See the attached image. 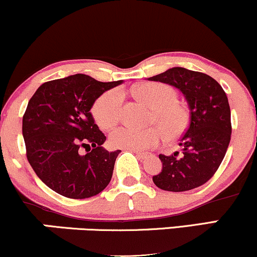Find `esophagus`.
<instances>
[{
	"mask_svg": "<svg viewBox=\"0 0 257 257\" xmlns=\"http://www.w3.org/2000/svg\"><path fill=\"white\" fill-rule=\"evenodd\" d=\"M132 152L135 153V155H137L139 158H146L147 157V153H144V152H140V151H134V150H132Z\"/></svg>",
	"mask_w": 257,
	"mask_h": 257,
	"instance_id": "obj_1",
	"label": "esophagus"
}]
</instances>
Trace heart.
<instances>
[{"label": "heart", "instance_id": "b5f03b06", "mask_svg": "<svg viewBox=\"0 0 257 257\" xmlns=\"http://www.w3.org/2000/svg\"><path fill=\"white\" fill-rule=\"evenodd\" d=\"M135 95L152 108L150 122L145 129L131 126H119L110 135V141L114 147L134 151H144L158 145L162 137L173 141L184 134L188 124V113L179 104L178 93L173 87L159 82H149L135 88ZM123 91L117 88L106 91L96 100L93 106V116L100 128L110 129L119 120Z\"/></svg>", "mask_w": 257, "mask_h": 257}]
</instances>
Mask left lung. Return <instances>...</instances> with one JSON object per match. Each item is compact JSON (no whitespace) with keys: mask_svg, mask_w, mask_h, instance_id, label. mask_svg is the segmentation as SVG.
Returning a JSON list of instances; mask_svg holds the SVG:
<instances>
[{"mask_svg":"<svg viewBox=\"0 0 257 257\" xmlns=\"http://www.w3.org/2000/svg\"><path fill=\"white\" fill-rule=\"evenodd\" d=\"M147 79L178 88L190 108V124L179 143L181 155H159L163 167L153 175V182L172 192L199 187L220 167L231 140V110L225 90L210 76L179 66Z\"/></svg>","mask_w":257,"mask_h":257,"instance_id":"obj_1","label":"left lung"}]
</instances>
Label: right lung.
<instances>
[{
	"label": "right lung",
	"instance_id": "right-lung-1",
	"mask_svg": "<svg viewBox=\"0 0 257 257\" xmlns=\"http://www.w3.org/2000/svg\"><path fill=\"white\" fill-rule=\"evenodd\" d=\"M123 81L100 82L83 73L43 83L23 117L26 157L53 191L73 199L95 196L110 184L120 150L108 152L106 137L90 108L106 90ZM87 153L80 155V147Z\"/></svg>",
	"mask_w": 257,
	"mask_h": 257
}]
</instances>
